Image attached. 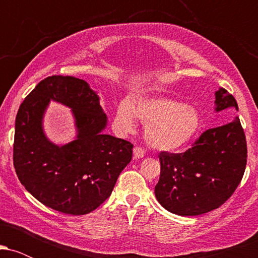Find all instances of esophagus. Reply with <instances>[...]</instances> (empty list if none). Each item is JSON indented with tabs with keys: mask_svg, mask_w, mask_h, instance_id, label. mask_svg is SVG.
<instances>
[{
	"mask_svg": "<svg viewBox=\"0 0 258 258\" xmlns=\"http://www.w3.org/2000/svg\"><path fill=\"white\" fill-rule=\"evenodd\" d=\"M133 156H135L136 159H142L144 156V150L142 149V148L136 147L135 149H133Z\"/></svg>",
	"mask_w": 258,
	"mask_h": 258,
	"instance_id": "esophagus-1",
	"label": "esophagus"
}]
</instances>
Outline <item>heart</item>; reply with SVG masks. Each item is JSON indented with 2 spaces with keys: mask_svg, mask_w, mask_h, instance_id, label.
<instances>
[{
  "mask_svg": "<svg viewBox=\"0 0 258 258\" xmlns=\"http://www.w3.org/2000/svg\"><path fill=\"white\" fill-rule=\"evenodd\" d=\"M136 117L144 126V138L153 149L177 153L197 139L201 130V114L194 105L165 97H138L119 103L115 125L121 132H131Z\"/></svg>",
  "mask_w": 258,
  "mask_h": 258,
  "instance_id": "b5f03b06",
  "label": "heart"
}]
</instances>
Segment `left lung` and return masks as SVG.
Listing matches in <instances>:
<instances>
[{"label": "left lung", "instance_id": "left-lung-1", "mask_svg": "<svg viewBox=\"0 0 258 258\" xmlns=\"http://www.w3.org/2000/svg\"><path fill=\"white\" fill-rule=\"evenodd\" d=\"M238 111L224 88L215 92V111ZM246 139L240 120L207 130L193 148L180 154L160 153L161 172L155 197L179 216H198L218 209L234 193L246 167Z\"/></svg>", "mask_w": 258, "mask_h": 258}]
</instances>
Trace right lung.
<instances>
[{
  "label": "right lung",
  "mask_w": 258,
  "mask_h": 258,
  "mask_svg": "<svg viewBox=\"0 0 258 258\" xmlns=\"http://www.w3.org/2000/svg\"><path fill=\"white\" fill-rule=\"evenodd\" d=\"M72 109L76 137L55 145L43 128L49 102ZM108 116L98 92L84 80L49 76L20 105L16 117L13 164L20 183L43 205L68 215H86L110 197L132 159L133 146L105 135Z\"/></svg>",
  "instance_id": "right-lung-1"
}]
</instances>
